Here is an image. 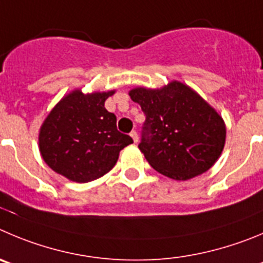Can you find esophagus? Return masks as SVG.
Segmentation results:
<instances>
[{
  "mask_svg": "<svg viewBox=\"0 0 263 263\" xmlns=\"http://www.w3.org/2000/svg\"><path fill=\"white\" fill-rule=\"evenodd\" d=\"M129 135H131L132 140H134V143H137V141H139V136H137V132L136 131H132Z\"/></svg>",
  "mask_w": 263,
  "mask_h": 263,
  "instance_id": "34e87169",
  "label": "esophagus"
}]
</instances>
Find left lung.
Masks as SVG:
<instances>
[{"label":"left lung","instance_id":"1","mask_svg":"<svg viewBox=\"0 0 263 263\" xmlns=\"http://www.w3.org/2000/svg\"><path fill=\"white\" fill-rule=\"evenodd\" d=\"M129 96L145 114L139 148L154 170L188 180L217 162L224 148V122L188 85L175 80L161 89L135 88Z\"/></svg>","mask_w":263,"mask_h":263}]
</instances>
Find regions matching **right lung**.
<instances>
[{"instance_id": "add662e5", "label": "right lung", "mask_w": 263, "mask_h": 263, "mask_svg": "<svg viewBox=\"0 0 263 263\" xmlns=\"http://www.w3.org/2000/svg\"><path fill=\"white\" fill-rule=\"evenodd\" d=\"M110 92L68 93L49 112L39 134L46 165L76 183L101 178L115 166L119 152L134 143L118 131L117 117L105 109Z\"/></svg>"}]
</instances>
